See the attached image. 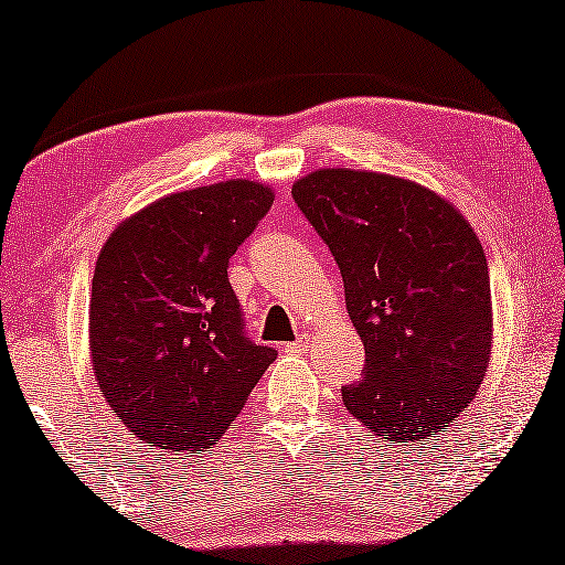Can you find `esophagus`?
Segmentation results:
<instances>
[{
  "label": "esophagus",
  "instance_id": "obj_1",
  "mask_svg": "<svg viewBox=\"0 0 565 565\" xmlns=\"http://www.w3.org/2000/svg\"><path fill=\"white\" fill-rule=\"evenodd\" d=\"M307 348H309V337H307V334H301V337H297V340H294V342L284 344L286 352H305Z\"/></svg>",
  "mask_w": 565,
  "mask_h": 565
}]
</instances>
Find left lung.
Instances as JSON below:
<instances>
[{
    "label": "left lung",
    "mask_w": 565,
    "mask_h": 565,
    "mask_svg": "<svg viewBox=\"0 0 565 565\" xmlns=\"http://www.w3.org/2000/svg\"><path fill=\"white\" fill-rule=\"evenodd\" d=\"M291 195L340 266L365 344L344 408L398 446L439 434L490 367V268L477 233L439 192L383 172L324 167Z\"/></svg>",
    "instance_id": "left-lung-1"
}]
</instances>
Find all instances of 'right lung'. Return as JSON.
<instances>
[{
    "instance_id": "obj_1",
    "label": "right lung",
    "mask_w": 565,
    "mask_h": 565,
    "mask_svg": "<svg viewBox=\"0 0 565 565\" xmlns=\"http://www.w3.org/2000/svg\"><path fill=\"white\" fill-rule=\"evenodd\" d=\"M271 184L172 192L116 225L88 307L90 363L108 408L139 441L202 451L246 406L274 348L243 334L228 260L268 213Z\"/></svg>"
}]
</instances>
